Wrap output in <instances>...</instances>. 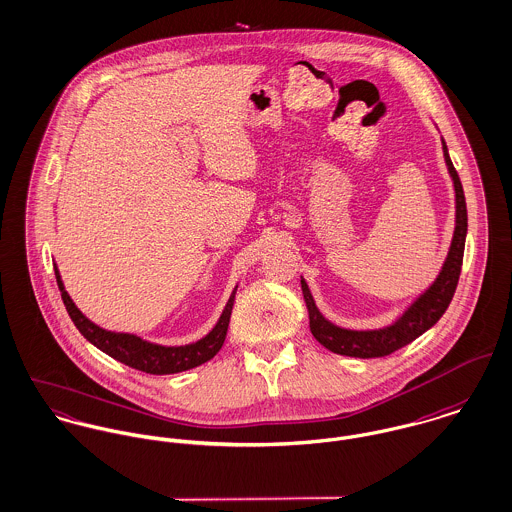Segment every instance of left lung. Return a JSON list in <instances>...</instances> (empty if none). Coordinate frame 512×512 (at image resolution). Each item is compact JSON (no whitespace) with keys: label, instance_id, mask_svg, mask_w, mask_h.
Returning <instances> with one entry per match:
<instances>
[{"label":"left lung","instance_id":"8db88e82","mask_svg":"<svg viewBox=\"0 0 512 512\" xmlns=\"http://www.w3.org/2000/svg\"><path fill=\"white\" fill-rule=\"evenodd\" d=\"M442 150H444L446 166L454 180V191H456V231L452 238V246H450L448 258L442 266L440 276L409 307V311H405V315L395 325L379 328V330H346V328L334 326L319 313L305 279H301L303 297H305V303L309 309L311 332L330 352L340 354V356H350V358L389 356L395 350H399V348L411 344L415 338H419L422 332H426L430 326L436 325L440 321V317L446 313V309L456 293L460 272H462L465 234H467V209H465L464 187H462L460 176L450 160L444 140H442Z\"/></svg>","mask_w":512,"mask_h":512}]
</instances>
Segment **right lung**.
<instances>
[{
  "label": "right lung",
  "mask_w": 512,
  "mask_h": 512,
  "mask_svg": "<svg viewBox=\"0 0 512 512\" xmlns=\"http://www.w3.org/2000/svg\"><path fill=\"white\" fill-rule=\"evenodd\" d=\"M54 274H56L58 289H60L62 301L66 305V311H68L70 319L74 321L76 328L84 334V338H88L93 346H97L107 356L115 358L117 362L129 366V368H135L139 372L152 373V375L186 372V370L197 368V366L205 364L207 360H211L221 350V346L225 342L236 289H234L219 323L205 338H201L195 344L168 348V346H158V344L144 342L142 338L133 336V334L109 332V330H103V328L93 325L90 319H86L82 315V311L74 305V301L66 293L64 285H62V279L58 276V270H54Z\"/></svg>",
  "instance_id": "add662e5"
}]
</instances>
